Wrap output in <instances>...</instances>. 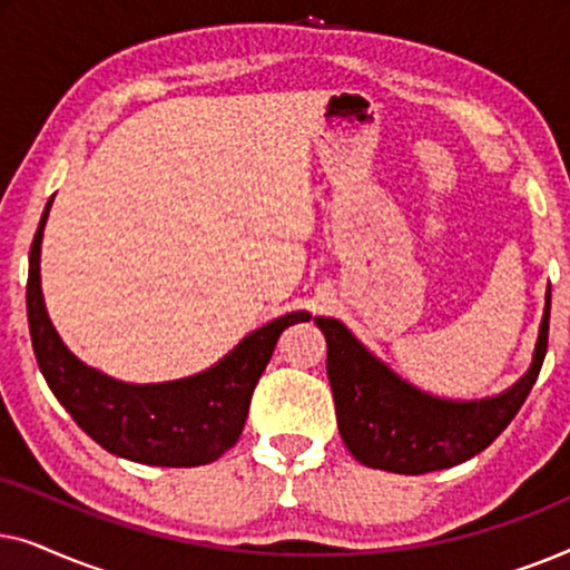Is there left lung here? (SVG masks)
Wrapping results in <instances>:
<instances>
[{"instance_id": "obj_1", "label": "left lung", "mask_w": 570, "mask_h": 570, "mask_svg": "<svg viewBox=\"0 0 570 570\" xmlns=\"http://www.w3.org/2000/svg\"><path fill=\"white\" fill-rule=\"evenodd\" d=\"M316 326L326 337V373L350 454L373 470L425 474L480 454L517 417L548 353L550 293L529 371L503 394L474 402L420 392L371 355L337 318L318 316Z\"/></svg>"}]
</instances>
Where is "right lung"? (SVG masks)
Listing matches in <instances>:
<instances>
[{
	"label": "right lung",
	"instance_id": "1",
	"mask_svg": "<svg viewBox=\"0 0 570 570\" xmlns=\"http://www.w3.org/2000/svg\"><path fill=\"white\" fill-rule=\"evenodd\" d=\"M53 199V197H51ZM43 209L28 267V326L46 384L77 425L116 456L155 466H199L236 446L248 404L275 345L306 311L279 316L238 342L220 363L166 384H124L77 361L53 330L41 293Z\"/></svg>",
	"mask_w": 570,
	"mask_h": 570
}]
</instances>
